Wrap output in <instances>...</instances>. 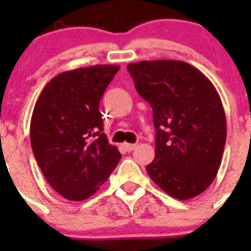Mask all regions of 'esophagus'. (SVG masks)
Wrapping results in <instances>:
<instances>
[{"label":"esophagus","mask_w":251,"mask_h":251,"mask_svg":"<svg viewBox=\"0 0 251 251\" xmlns=\"http://www.w3.org/2000/svg\"><path fill=\"white\" fill-rule=\"evenodd\" d=\"M124 149H125L126 151H132L133 149H136V147H137V144H130V143H124L123 144Z\"/></svg>","instance_id":"34e87169"}]
</instances>
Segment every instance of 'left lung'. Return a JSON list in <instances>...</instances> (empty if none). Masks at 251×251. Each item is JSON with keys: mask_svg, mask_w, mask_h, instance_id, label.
<instances>
[{"mask_svg": "<svg viewBox=\"0 0 251 251\" xmlns=\"http://www.w3.org/2000/svg\"><path fill=\"white\" fill-rule=\"evenodd\" d=\"M138 95L151 104L155 158L149 177L179 201L201 194L216 177L226 143V115L216 88L181 60L127 65Z\"/></svg>", "mask_w": 251, "mask_h": 251, "instance_id": "1", "label": "left lung"}]
</instances>
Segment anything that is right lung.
Here are the masks:
<instances>
[{
  "label": "right lung",
  "mask_w": 251,
  "mask_h": 251,
  "mask_svg": "<svg viewBox=\"0 0 251 251\" xmlns=\"http://www.w3.org/2000/svg\"><path fill=\"white\" fill-rule=\"evenodd\" d=\"M119 65L58 74L37 98L30 141L45 178L68 201H85L107 181L121 158L102 133L100 102Z\"/></svg>",
  "instance_id": "right-lung-1"
}]
</instances>
